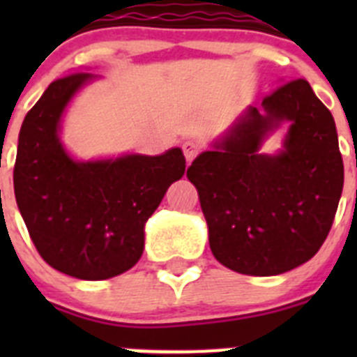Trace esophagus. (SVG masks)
I'll use <instances>...</instances> for the list:
<instances>
[{"label":"esophagus","instance_id":"34e87169","mask_svg":"<svg viewBox=\"0 0 357 357\" xmlns=\"http://www.w3.org/2000/svg\"><path fill=\"white\" fill-rule=\"evenodd\" d=\"M182 151H184L185 159H188V162H191V160L197 157V153L200 151V146H198L197 143H193V141H185L184 144H182Z\"/></svg>","mask_w":357,"mask_h":357}]
</instances>
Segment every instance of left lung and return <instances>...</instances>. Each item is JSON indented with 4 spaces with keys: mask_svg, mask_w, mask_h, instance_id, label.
Here are the masks:
<instances>
[{
    "mask_svg": "<svg viewBox=\"0 0 357 357\" xmlns=\"http://www.w3.org/2000/svg\"><path fill=\"white\" fill-rule=\"evenodd\" d=\"M289 123L283 148L262 143ZM188 168L223 266L243 275H279L320 250L343 189L334 118L307 80L286 82L248 107Z\"/></svg>",
    "mask_w": 357,
    "mask_h": 357,
    "instance_id": "obj_1",
    "label": "left lung"
}]
</instances>
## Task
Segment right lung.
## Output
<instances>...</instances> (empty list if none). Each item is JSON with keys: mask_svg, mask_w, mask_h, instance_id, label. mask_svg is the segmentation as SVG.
Segmentation results:
<instances>
[{"mask_svg": "<svg viewBox=\"0 0 357 357\" xmlns=\"http://www.w3.org/2000/svg\"><path fill=\"white\" fill-rule=\"evenodd\" d=\"M98 78L78 71L48 85L21 125L14 166L15 202L37 252L84 280L110 279L141 259L148 218L185 172L181 148L94 160L66 150L62 116Z\"/></svg>", "mask_w": 357, "mask_h": 357, "instance_id": "right-lung-1", "label": "right lung"}]
</instances>
